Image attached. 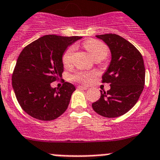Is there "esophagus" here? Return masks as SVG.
I'll return each instance as SVG.
<instances>
[{"label":"esophagus","mask_w":160,"mask_h":160,"mask_svg":"<svg viewBox=\"0 0 160 160\" xmlns=\"http://www.w3.org/2000/svg\"><path fill=\"white\" fill-rule=\"evenodd\" d=\"M78 89H82V90H87V87H83V86H78Z\"/></svg>","instance_id":"34e87169"}]
</instances>
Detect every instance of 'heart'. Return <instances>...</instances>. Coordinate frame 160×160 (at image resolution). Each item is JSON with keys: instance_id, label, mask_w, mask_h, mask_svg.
Returning a JSON list of instances; mask_svg holds the SVG:
<instances>
[{"instance_id": "1", "label": "heart", "mask_w": 160, "mask_h": 160, "mask_svg": "<svg viewBox=\"0 0 160 160\" xmlns=\"http://www.w3.org/2000/svg\"><path fill=\"white\" fill-rule=\"evenodd\" d=\"M83 46L90 54L92 56L95 61L102 60L108 54V48L103 42L95 39H89L83 43ZM74 46H70L68 48L62 55V63L64 66L69 67L73 63V53H74ZM94 76V73L80 71L73 73L71 76V79L73 81L82 83H88Z\"/></svg>"}]
</instances>
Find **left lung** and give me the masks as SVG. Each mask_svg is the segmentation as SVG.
I'll use <instances>...</instances> for the list:
<instances>
[{"instance_id": "8db88e82", "label": "left lung", "mask_w": 160, "mask_h": 160, "mask_svg": "<svg viewBox=\"0 0 160 160\" xmlns=\"http://www.w3.org/2000/svg\"><path fill=\"white\" fill-rule=\"evenodd\" d=\"M111 49V61L103 74L102 83L111 89L102 91L101 97L92 103L94 111L106 118L121 116L136 104L145 84L142 56L131 42L114 33L96 35Z\"/></svg>"}]
</instances>
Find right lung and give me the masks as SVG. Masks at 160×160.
<instances>
[{"instance_id": "1", "label": "right lung", "mask_w": 160, "mask_h": 160, "mask_svg": "<svg viewBox=\"0 0 160 160\" xmlns=\"http://www.w3.org/2000/svg\"><path fill=\"white\" fill-rule=\"evenodd\" d=\"M80 38L46 35L21 52L12 72V85L18 103L31 117L51 121L66 111L75 87L66 82L56 89L50 84L62 77L66 48Z\"/></svg>"}]
</instances>
